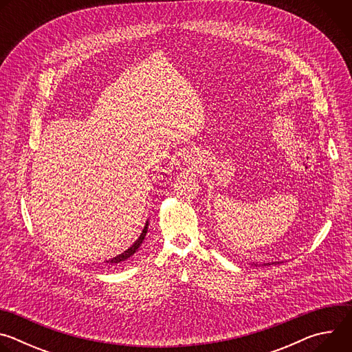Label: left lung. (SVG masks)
I'll list each match as a JSON object with an SVG mask.
<instances>
[{
  "mask_svg": "<svg viewBox=\"0 0 352 352\" xmlns=\"http://www.w3.org/2000/svg\"><path fill=\"white\" fill-rule=\"evenodd\" d=\"M270 265H273V263H266V265H265V266H270Z\"/></svg>",
  "mask_w": 352,
  "mask_h": 352,
  "instance_id": "8db88e82",
  "label": "left lung"
}]
</instances>
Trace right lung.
Returning a JSON list of instances; mask_svg holds the SVG:
<instances>
[{"instance_id": "obj_1", "label": "right lung", "mask_w": 352, "mask_h": 352, "mask_svg": "<svg viewBox=\"0 0 352 352\" xmlns=\"http://www.w3.org/2000/svg\"><path fill=\"white\" fill-rule=\"evenodd\" d=\"M146 232H147V223H146V226H144V228H143V231H142V234H140V236H139V239L129 248V249H126L124 254H121V255H118V256H116V258H113L111 261H109V263H113V265H116V263H121V262H124V261H126L128 258H131L136 250H138V248L140 246V243L143 242V239H144V235H146Z\"/></svg>"}]
</instances>
